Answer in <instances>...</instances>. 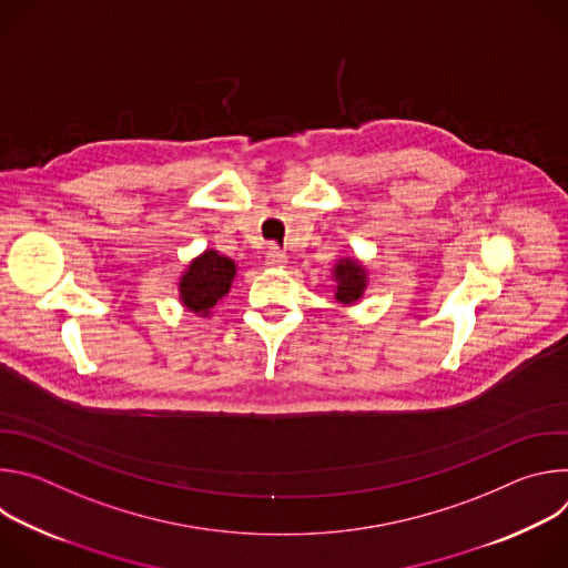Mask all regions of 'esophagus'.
<instances>
[{
  "label": "esophagus",
  "instance_id": "obj_1",
  "mask_svg": "<svg viewBox=\"0 0 568 568\" xmlns=\"http://www.w3.org/2000/svg\"><path fill=\"white\" fill-rule=\"evenodd\" d=\"M265 263H267L270 267H283V265L287 263V258H285V254H283L278 247H272V250L267 252V256H265Z\"/></svg>",
  "mask_w": 568,
  "mask_h": 568
}]
</instances>
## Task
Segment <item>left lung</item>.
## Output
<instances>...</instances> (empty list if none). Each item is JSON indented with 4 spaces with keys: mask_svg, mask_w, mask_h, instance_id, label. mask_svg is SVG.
I'll use <instances>...</instances> for the list:
<instances>
[{
    "mask_svg": "<svg viewBox=\"0 0 568 568\" xmlns=\"http://www.w3.org/2000/svg\"><path fill=\"white\" fill-rule=\"evenodd\" d=\"M335 281H337V292H335L337 301L339 303H353L364 294L366 270L353 258L339 261L337 267H335Z\"/></svg>",
    "mask_w": 568,
    "mask_h": 568,
    "instance_id": "1",
    "label": "left lung"
}]
</instances>
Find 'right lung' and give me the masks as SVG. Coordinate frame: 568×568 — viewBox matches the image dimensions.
<instances>
[{
	"label": "right lung",
	"instance_id": "right-lung-1",
	"mask_svg": "<svg viewBox=\"0 0 568 568\" xmlns=\"http://www.w3.org/2000/svg\"><path fill=\"white\" fill-rule=\"evenodd\" d=\"M235 276V265L231 258L220 256L209 250L200 258H195L180 283L182 303L197 312L209 314V310L229 292L231 281Z\"/></svg>",
	"mask_w": 568,
	"mask_h": 568
}]
</instances>
